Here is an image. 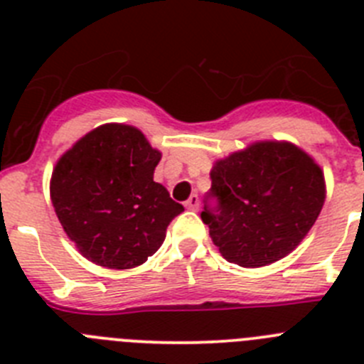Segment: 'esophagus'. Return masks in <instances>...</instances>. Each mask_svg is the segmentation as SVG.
Instances as JSON below:
<instances>
[{
	"mask_svg": "<svg viewBox=\"0 0 364 364\" xmlns=\"http://www.w3.org/2000/svg\"><path fill=\"white\" fill-rule=\"evenodd\" d=\"M186 208H188V210H198V195H191V197L188 198V200H186Z\"/></svg>",
	"mask_w": 364,
	"mask_h": 364,
	"instance_id": "34e87169",
	"label": "esophagus"
}]
</instances>
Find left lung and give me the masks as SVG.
Here are the masks:
<instances>
[{
    "label": "left lung",
    "mask_w": 364,
    "mask_h": 364,
    "mask_svg": "<svg viewBox=\"0 0 364 364\" xmlns=\"http://www.w3.org/2000/svg\"><path fill=\"white\" fill-rule=\"evenodd\" d=\"M324 197L323 171L304 151L290 142H255L215 162L200 217L228 262L260 268L294 252Z\"/></svg>",
    "instance_id": "obj_1"
}]
</instances>
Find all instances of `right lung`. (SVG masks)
Segmentation results:
<instances>
[{
    "mask_svg": "<svg viewBox=\"0 0 364 364\" xmlns=\"http://www.w3.org/2000/svg\"><path fill=\"white\" fill-rule=\"evenodd\" d=\"M160 159L142 131L105 124L58 160L50 200L67 237L91 262L129 269L162 246L184 205L153 180Z\"/></svg>",
    "mask_w": 364,
    "mask_h": 364,
    "instance_id": "obj_1",
    "label": "right lung"
}]
</instances>
